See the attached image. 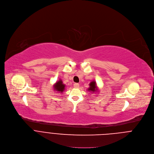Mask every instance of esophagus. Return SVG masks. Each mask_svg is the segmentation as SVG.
I'll return each mask as SVG.
<instances>
[{"mask_svg": "<svg viewBox=\"0 0 154 154\" xmlns=\"http://www.w3.org/2000/svg\"><path fill=\"white\" fill-rule=\"evenodd\" d=\"M74 87L75 88H79V84H78V83H74Z\"/></svg>", "mask_w": 154, "mask_h": 154, "instance_id": "esophagus-1", "label": "esophagus"}]
</instances>
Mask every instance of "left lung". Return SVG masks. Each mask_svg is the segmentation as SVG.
Returning a JSON list of instances; mask_svg holds the SVG:
<instances>
[{
    "label": "left lung",
    "instance_id": "obj_1",
    "mask_svg": "<svg viewBox=\"0 0 154 154\" xmlns=\"http://www.w3.org/2000/svg\"><path fill=\"white\" fill-rule=\"evenodd\" d=\"M90 87L88 88V91H90L91 92H95L97 91V83L95 81H92L89 84Z\"/></svg>",
    "mask_w": 154,
    "mask_h": 154
}]
</instances>
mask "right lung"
Wrapping results in <instances>:
<instances>
[{
    "label": "right lung",
    "mask_w": 154,
    "mask_h": 154,
    "mask_svg": "<svg viewBox=\"0 0 154 154\" xmlns=\"http://www.w3.org/2000/svg\"><path fill=\"white\" fill-rule=\"evenodd\" d=\"M53 88L55 91L59 93H62L65 89V85L63 84V82L61 80H59L55 83V85L53 86Z\"/></svg>",
    "instance_id": "right-lung-1"
}]
</instances>
